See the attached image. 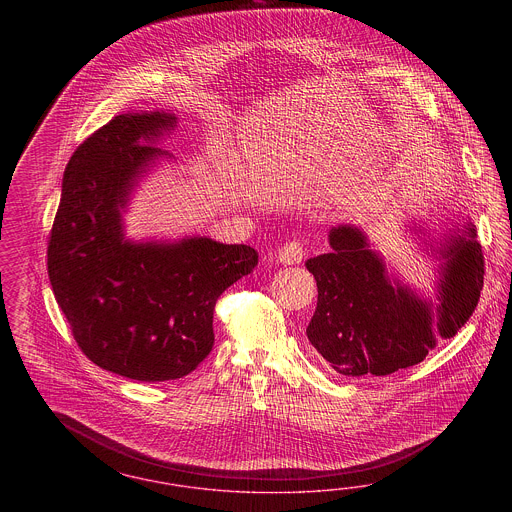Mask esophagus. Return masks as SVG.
<instances>
[{
  "instance_id": "34e87169",
  "label": "esophagus",
  "mask_w": 512,
  "mask_h": 512,
  "mask_svg": "<svg viewBox=\"0 0 512 512\" xmlns=\"http://www.w3.org/2000/svg\"><path fill=\"white\" fill-rule=\"evenodd\" d=\"M304 255H306V251H304L302 242L291 240L279 248L278 261L281 264H298L302 263Z\"/></svg>"
}]
</instances>
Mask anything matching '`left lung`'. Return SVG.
Returning <instances> with one entry per match:
<instances>
[{
    "label": "left lung",
    "mask_w": 512,
    "mask_h": 512,
    "mask_svg": "<svg viewBox=\"0 0 512 512\" xmlns=\"http://www.w3.org/2000/svg\"><path fill=\"white\" fill-rule=\"evenodd\" d=\"M409 231L439 261L434 302L390 274L357 225L332 227L330 253L306 261L319 293L306 334L341 375H388L419 364L437 341L456 336L479 304L484 261L475 225L452 223L439 240L415 221Z\"/></svg>",
    "instance_id": "obj_1"
}]
</instances>
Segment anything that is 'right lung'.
Instances as JSON below:
<instances>
[{"instance_id": "right-lung-1", "label": "right lung", "mask_w": 512, "mask_h": 512, "mask_svg": "<svg viewBox=\"0 0 512 512\" xmlns=\"http://www.w3.org/2000/svg\"><path fill=\"white\" fill-rule=\"evenodd\" d=\"M171 112H127L84 140L67 163L48 242V278L82 353L107 372L159 383L193 372L214 345L219 295L259 253L206 236L129 240L124 212L169 152Z\"/></svg>"}]
</instances>
